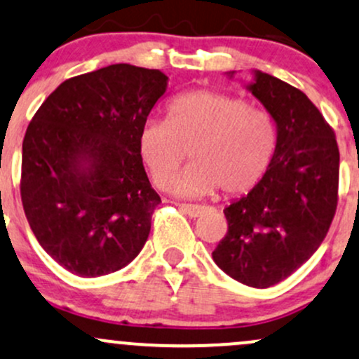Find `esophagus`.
Returning <instances> with one entry per match:
<instances>
[{
    "label": "esophagus",
    "instance_id": "esophagus-1",
    "mask_svg": "<svg viewBox=\"0 0 359 359\" xmlns=\"http://www.w3.org/2000/svg\"><path fill=\"white\" fill-rule=\"evenodd\" d=\"M180 210L186 212L191 218H198L204 212V208L199 206V204H180Z\"/></svg>",
    "mask_w": 359,
    "mask_h": 359
}]
</instances>
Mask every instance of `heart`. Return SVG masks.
<instances>
[{"instance_id":"1","label":"heart","mask_w":359,"mask_h":359,"mask_svg":"<svg viewBox=\"0 0 359 359\" xmlns=\"http://www.w3.org/2000/svg\"><path fill=\"white\" fill-rule=\"evenodd\" d=\"M274 149L273 117L215 90L180 93L168 104L167 121H147L137 136V153L156 186H163L187 156L195 161L167 183L184 196L250 191L266 175Z\"/></svg>"}]
</instances>
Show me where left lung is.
I'll return each mask as SVG.
<instances>
[{"label": "left lung", "mask_w": 359, "mask_h": 359, "mask_svg": "<svg viewBox=\"0 0 359 359\" xmlns=\"http://www.w3.org/2000/svg\"><path fill=\"white\" fill-rule=\"evenodd\" d=\"M278 126L266 175L224 208L228 231L212 259L252 288L291 276L320 247L339 199V148L320 110L302 90L267 73L249 86Z\"/></svg>", "instance_id": "8db88e82"}]
</instances>
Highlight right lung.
<instances>
[{
  "label": "right lung",
  "instance_id": "obj_1",
  "mask_svg": "<svg viewBox=\"0 0 359 359\" xmlns=\"http://www.w3.org/2000/svg\"><path fill=\"white\" fill-rule=\"evenodd\" d=\"M167 80L160 69L110 65L62 81L30 121L23 211L42 249L69 273H116L143 249L161 199L137 136Z\"/></svg>",
  "mask_w": 359,
  "mask_h": 359
}]
</instances>
